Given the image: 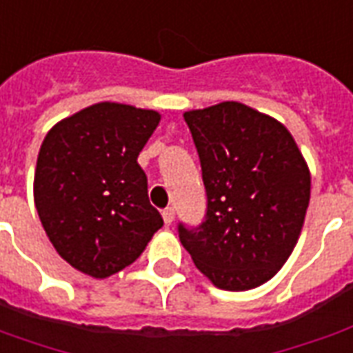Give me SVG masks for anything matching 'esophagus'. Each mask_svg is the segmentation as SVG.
<instances>
[{
	"instance_id": "esophagus-1",
	"label": "esophagus",
	"mask_w": 353,
	"mask_h": 353,
	"mask_svg": "<svg viewBox=\"0 0 353 353\" xmlns=\"http://www.w3.org/2000/svg\"><path fill=\"white\" fill-rule=\"evenodd\" d=\"M174 215H176V210H174V208H166V210L162 212V219H164L166 225H170V223L174 221Z\"/></svg>"
}]
</instances>
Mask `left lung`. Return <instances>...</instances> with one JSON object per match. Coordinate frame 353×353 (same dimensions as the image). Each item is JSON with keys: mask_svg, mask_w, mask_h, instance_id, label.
Here are the masks:
<instances>
[{"mask_svg": "<svg viewBox=\"0 0 353 353\" xmlns=\"http://www.w3.org/2000/svg\"><path fill=\"white\" fill-rule=\"evenodd\" d=\"M206 189L199 227L179 240L214 285L265 283L293 252L310 202V172L289 130L238 101L185 113Z\"/></svg>", "mask_w": 353, "mask_h": 353, "instance_id": "left-lung-1", "label": "left lung"}]
</instances>
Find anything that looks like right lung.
<instances>
[{"mask_svg":"<svg viewBox=\"0 0 353 353\" xmlns=\"http://www.w3.org/2000/svg\"><path fill=\"white\" fill-rule=\"evenodd\" d=\"M159 121L151 109L101 101L60 121L43 139L37 214L58 255L92 278L132 265L164 225L138 164Z\"/></svg>","mask_w":353,"mask_h":353,"instance_id":"right-lung-1","label":"right lung"}]
</instances>
